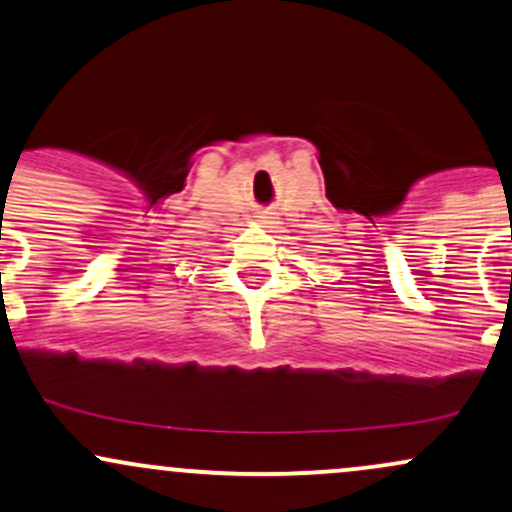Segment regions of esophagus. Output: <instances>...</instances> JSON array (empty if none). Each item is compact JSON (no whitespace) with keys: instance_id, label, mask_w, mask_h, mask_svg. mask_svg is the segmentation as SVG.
<instances>
[{"instance_id":"obj_1","label":"esophagus","mask_w":512,"mask_h":512,"mask_svg":"<svg viewBox=\"0 0 512 512\" xmlns=\"http://www.w3.org/2000/svg\"><path fill=\"white\" fill-rule=\"evenodd\" d=\"M257 221H260L262 226L272 228L274 223H277V216H274V213H269V211H260V213H257Z\"/></svg>"}]
</instances>
